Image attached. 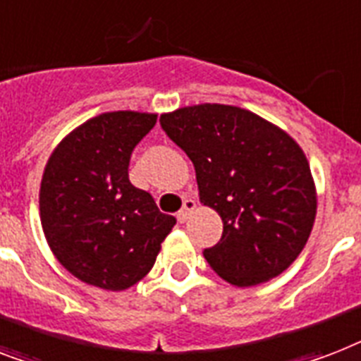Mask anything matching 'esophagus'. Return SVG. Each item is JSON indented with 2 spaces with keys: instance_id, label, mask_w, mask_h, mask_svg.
Wrapping results in <instances>:
<instances>
[{
  "instance_id": "34e87169",
  "label": "esophagus",
  "mask_w": 361,
  "mask_h": 361,
  "mask_svg": "<svg viewBox=\"0 0 361 361\" xmlns=\"http://www.w3.org/2000/svg\"><path fill=\"white\" fill-rule=\"evenodd\" d=\"M196 209V202L190 200V198H187L185 202H183V207H181L180 211H178V221L180 222H185L187 219H189L190 215H192V211Z\"/></svg>"
}]
</instances>
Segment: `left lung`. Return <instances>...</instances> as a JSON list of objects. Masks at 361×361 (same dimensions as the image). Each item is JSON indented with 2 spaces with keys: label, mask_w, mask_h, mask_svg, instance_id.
<instances>
[{
  "label": "left lung",
  "mask_w": 361,
  "mask_h": 361,
  "mask_svg": "<svg viewBox=\"0 0 361 361\" xmlns=\"http://www.w3.org/2000/svg\"><path fill=\"white\" fill-rule=\"evenodd\" d=\"M159 122L192 161L200 202L222 219L221 241L204 250L211 269L237 287L282 274L306 247L317 213L297 140L235 105H190Z\"/></svg>",
  "instance_id": "8db88e82"
}]
</instances>
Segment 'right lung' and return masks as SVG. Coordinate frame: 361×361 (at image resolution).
Here are the masks:
<instances>
[{
	"instance_id": "1",
	"label": "right lung",
	"mask_w": 361,
	"mask_h": 361,
	"mask_svg": "<svg viewBox=\"0 0 361 361\" xmlns=\"http://www.w3.org/2000/svg\"><path fill=\"white\" fill-rule=\"evenodd\" d=\"M157 114L113 111L70 131L40 181V222L57 262L78 280L124 291L154 267L176 219L131 185V152Z\"/></svg>"
}]
</instances>
